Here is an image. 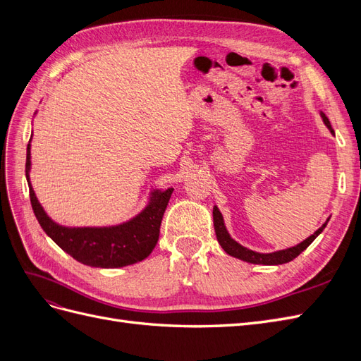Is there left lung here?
Segmentation results:
<instances>
[{
  "label": "left lung",
  "mask_w": 361,
  "mask_h": 361,
  "mask_svg": "<svg viewBox=\"0 0 361 361\" xmlns=\"http://www.w3.org/2000/svg\"><path fill=\"white\" fill-rule=\"evenodd\" d=\"M321 117L324 120L325 126L330 129V133L334 134V130L331 128V123H330L329 117H326L322 111H321ZM212 215H214V227H215L216 239H218V243H220L221 248L226 251V253L228 256H233L236 259H241L244 262H248V264H256V265H281V264H288V262L293 260L298 255H301L302 251L307 248L314 241V239L321 235V232L325 228L326 223H329V220H330V218H329V220H326L318 228V231H316L313 235H310L309 238H305L302 243H300L297 245L285 248V250L272 251V253H257V251L250 250V248H247V247H244V245H241V244L235 241V239L231 236V233L227 232L224 220H223V215H221L220 209H218L216 206H214Z\"/></svg>",
  "instance_id": "1"
}]
</instances>
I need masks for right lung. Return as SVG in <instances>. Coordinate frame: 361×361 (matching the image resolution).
I'll return each instance as SVG.
<instances>
[{
  "label": "right lung",
  "instance_id": "1",
  "mask_svg": "<svg viewBox=\"0 0 361 361\" xmlns=\"http://www.w3.org/2000/svg\"><path fill=\"white\" fill-rule=\"evenodd\" d=\"M30 170L31 138L27 146L25 176L32 211L45 233L75 260L94 268H122L145 260L155 248L173 188L152 190L145 209L128 221L104 227H68L54 221L43 209L30 182Z\"/></svg>",
  "mask_w": 361,
  "mask_h": 361
}]
</instances>
